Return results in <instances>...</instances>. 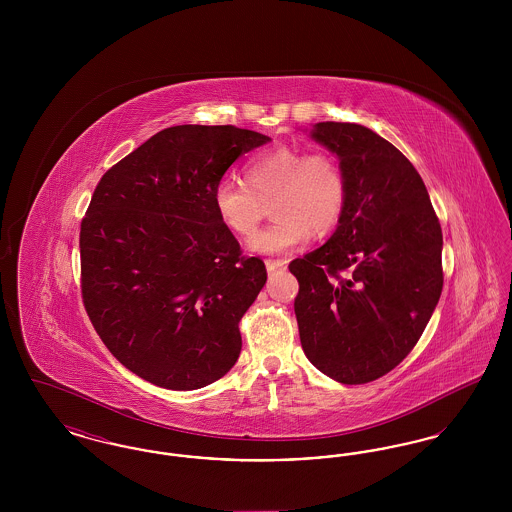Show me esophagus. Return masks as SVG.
Listing matches in <instances>:
<instances>
[{
    "instance_id": "esophagus-1",
    "label": "esophagus",
    "mask_w": 512,
    "mask_h": 512,
    "mask_svg": "<svg viewBox=\"0 0 512 512\" xmlns=\"http://www.w3.org/2000/svg\"><path fill=\"white\" fill-rule=\"evenodd\" d=\"M265 265H267L268 272H274L278 268H286V261H282V259H267Z\"/></svg>"
}]
</instances>
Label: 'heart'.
Segmentation results:
<instances>
[{
	"label": "heart",
	"instance_id": "obj_1",
	"mask_svg": "<svg viewBox=\"0 0 512 512\" xmlns=\"http://www.w3.org/2000/svg\"><path fill=\"white\" fill-rule=\"evenodd\" d=\"M244 178L245 184L220 180L211 195L213 209L226 230L249 238L270 200L275 220L249 242L251 251L263 255L290 253L313 232H332L347 203L345 174L326 151L272 147L247 161Z\"/></svg>",
	"mask_w": 512,
	"mask_h": 512
}]
</instances>
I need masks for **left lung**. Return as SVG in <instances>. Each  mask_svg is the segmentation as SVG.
Listing matches in <instances>:
<instances>
[{"mask_svg": "<svg viewBox=\"0 0 512 512\" xmlns=\"http://www.w3.org/2000/svg\"><path fill=\"white\" fill-rule=\"evenodd\" d=\"M318 144L340 157L347 203L332 238L293 259L301 347L341 384H368L420 340L443 288L441 226L413 163L353 122H318Z\"/></svg>", "mask_w": 512, "mask_h": 512, "instance_id": "left-lung-1", "label": "left lung"}]
</instances>
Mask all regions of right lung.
I'll list each match as a JSON object with an SVG mask.
<instances>
[{"label":"right lung","mask_w":512,"mask_h":512,"mask_svg":"<svg viewBox=\"0 0 512 512\" xmlns=\"http://www.w3.org/2000/svg\"><path fill=\"white\" fill-rule=\"evenodd\" d=\"M265 134L180 124L105 172L80 224L86 313L113 357L167 390L209 386L236 365L240 320L267 282L213 209V188Z\"/></svg>","instance_id":"right-lung-1"}]
</instances>
